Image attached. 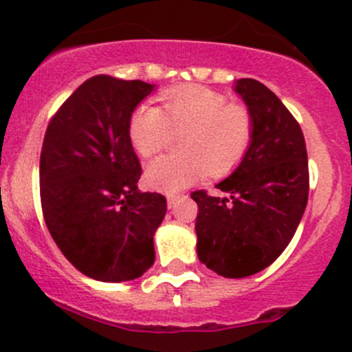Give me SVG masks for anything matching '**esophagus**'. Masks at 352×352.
Segmentation results:
<instances>
[{"mask_svg":"<svg viewBox=\"0 0 352 352\" xmlns=\"http://www.w3.org/2000/svg\"><path fill=\"white\" fill-rule=\"evenodd\" d=\"M180 197H182L180 194H168V196H166V204H168V208L172 209Z\"/></svg>","mask_w":352,"mask_h":352,"instance_id":"34e87169","label":"esophagus"}]
</instances>
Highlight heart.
Listing matches in <instances>:
<instances>
[{"label": "heart", "instance_id": "1", "mask_svg": "<svg viewBox=\"0 0 352 352\" xmlns=\"http://www.w3.org/2000/svg\"><path fill=\"white\" fill-rule=\"evenodd\" d=\"M129 141L143 158L158 155L172 134H180V155L163 156L146 166V182L163 192H177L204 179L223 177L247 155L254 119L247 107L228 104L225 95L204 87L166 91L162 109L141 104L131 113Z\"/></svg>", "mask_w": 352, "mask_h": 352}]
</instances>
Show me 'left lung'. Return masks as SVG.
Listing matches in <instances>:
<instances>
[{"label":"left lung","instance_id":"8db88e82","mask_svg":"<svg viewBox=\"0 0 352 352\" xmlns=\"http://www.w3.org/2000/svg\"><path fill=\"white\" fill-rule=\"evenodd\" d=\"M233 90L254 119V138L235 172L219 182L226 197L192 192L199 206L197 257L223 278L269 267L293 239L308 201V158L300 124L261 81Z\"/></svg>","mask_w":352,"mask_h":352}]
</instances>
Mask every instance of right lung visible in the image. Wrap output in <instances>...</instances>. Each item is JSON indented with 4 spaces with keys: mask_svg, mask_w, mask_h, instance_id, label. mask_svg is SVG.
<instances>
[{
    "mask_svg": "<svg viewBox=\"0 0 352 352\" xmlns=\"http://www.w3.org/2000/svg\"><path fill=\"white\" fill-rule=\"evenodd\" d=\"M153 90L141 80L98 74L73 91L45 131V225L67 261L97 281H131L155 262L166 201L138 189L141 165L127 133L131 113Z\"/></svg>",
    "mask_w": 352,
    "mask_h": 352,
    "instance_id": "1",
    "label": "right lung"
}]
</instances>
